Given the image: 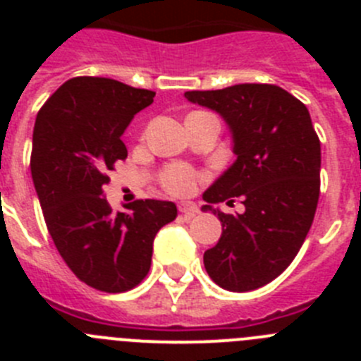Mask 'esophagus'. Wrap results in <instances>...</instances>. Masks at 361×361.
I'll return each mask as SVG.
<instances>
[{"instance_id": "34e87169", "label": "esophagus", "mask_w": 361, "mask_h": 361, "mask_svg": "<svg viewBox=\"0 0 361 361\" xmlns=\"http://www.w3.org/2000/svg\"><path fill=\"white\" fill-rule=\"evenodd\" d=\"M178 212L186 215L188 219H193V216L199 213V208H197L195 202H190V200H183V202H178Z\"/></svg>"}]
</instances>
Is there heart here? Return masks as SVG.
<instances>
[{"instance_id": "obj_1", "label": "heart", "mask_w": 361, "mask_h": 361, "mask_svg": "<svg viewBox=\"0 0 361 361\" xmlns=\"http://www.w3.org/2000/svg\"><path fill=\"white\" fill-rule=\"evenodd\" d=\"M200 175L186 164L166 166L161 171V184L171 195H190L199 183Z\"/></svg>"}]
</instances>
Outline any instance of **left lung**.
<instances>
[{
  "mask_svg": "<svg viewBox=\"0 0 361 361\" xmlns=\"http://www.w3.org/2000/svg\"><path fill=\"white\" fill-rule=\"evenodd\" d=\"M184 97L222 116L237 155L202 195V212L222 224L204 267L222 289L253 291L286 271L311 229L320 197V139L305 104L276 85L245 82ZM233 196L245 204L240 216L212 208Z\"/></svg>",
  "mask_w": 361,
  "mask_h": 361,
  "instance_id": "8db88e82",
  "label": "left lung"
}]
</instances>
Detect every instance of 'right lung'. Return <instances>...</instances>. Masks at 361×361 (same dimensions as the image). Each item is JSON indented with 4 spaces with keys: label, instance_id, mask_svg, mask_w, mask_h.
Instances as JSON below:
<instances>
[{
    "label": "right lung",
    "instance_id": "1",
    "mask_svg": "<svg viewBox=\"0 0 361 361\" xmlns=\"http://www.w3.org/2000/svg\"><path fill=\"white\" fill-rule=\"evenodd\" d=\"M155 92L108 78H73L43 104L30 170L57 251L81 282L104 293L135 288L152 266L153 238L177 216L168 200H135L111 212L103 186L128 157L121 135Z\"/></svg>",
    "mask_w": 361,
    "mask_h": 361
}]
</instances>
